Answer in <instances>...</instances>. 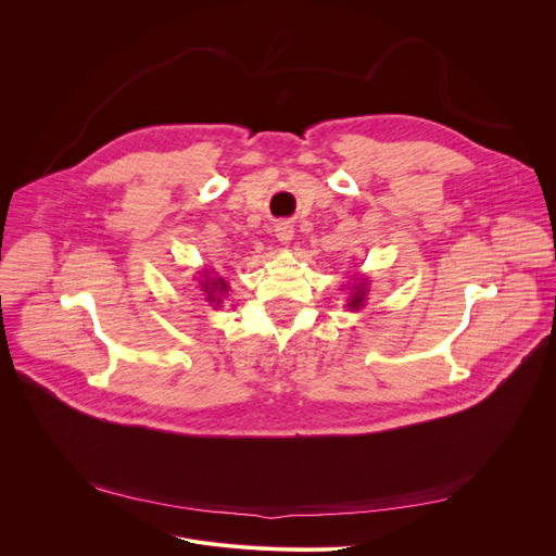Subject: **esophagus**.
I'll list each match as a JSON object with an SVG mask.
<instances>
[{
    "label": "esophagus",
    "instance_id": "1",
    "mask_svg": "<svg viewBox=\"0 0 556 556\" xmlns=\"http://www.w3.org/2000/svg\"><path fill=\"white\" fill-rule=\"evenodd\" d=\"M275 232H277V239H279L281 243H290V239H292V235H294V230H292V226H290L288 222L277 224V226H275Z\"/></svg>",
    "mask_w": 556,
    "mask_h": 556
}]
</instances>
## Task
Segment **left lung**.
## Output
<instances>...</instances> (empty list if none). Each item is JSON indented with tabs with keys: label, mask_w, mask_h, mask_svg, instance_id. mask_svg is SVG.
<instances>
[{
	"label": "left lung",
	"mask_w": 556,
	"mask_h": 556,
	"mask_svg": "<svg viewBox=\"0 0 556 556\" xmlns=\"http://www.w3.org/2000/svg\"><path fill=\"white\" fill-rule=\"evenodd\" d=\"M366 294H368V279H357L355 283L350 286V296H348V304L345 306L350 311H359L364 306Z\"/></svg>",
	"instance_id": "left-lung-1"
}]
</instances>
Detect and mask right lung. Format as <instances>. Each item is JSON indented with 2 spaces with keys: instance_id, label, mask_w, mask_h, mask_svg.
Returning a JSON list of instances; mask_svg holds the SVG:
<instances>
[{
  "instance_id": "add662e5",
  "label": "right lung",
  "mask_w": 556,
  "mask_h": 556,
  "mask_svg": "<svg viewBox=\"0 0 556 556\" xmlns=\"http://www.w3.org/2000/svg\"><path fill=\"white\" fill-rule=\"evenodd\" d=\"M204 277H206V279H199L201 290L206 292L204 299L211 301V304H215V308H219L224 294L228 292V283H226L222 277H213V273H208V270H204Z\"/></svg>"
}]
</instances>
